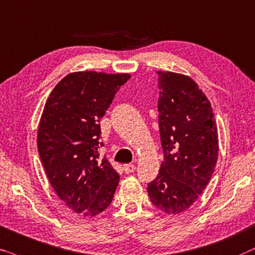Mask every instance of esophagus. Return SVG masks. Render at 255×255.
Returning <instances> with one entry per match:
<instances>
[{
  "label": "esophagus",
  "instance_id": "1",
  "mask_svg": "<svg viewBox=\"0 0 255 255\" xmlns=\"http://www.w3.org/2000/svg\"><path fill=\"white\" fill-rule=\"evenodd\" d=\"M136 167H135L134 164H131V163H127V164H124V171L126 174H130V172H133Z\"/></svg>",
  "mask_w": 255,
  "mask_h": 255
}]
</instances>
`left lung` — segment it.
Returning <instances> with one entry per match:
<instances>
[{"mask_svg":"<svg viewBox=\"0 0 255 255\" xmlns=\"http://www.w3.org/2000/svg\"><path fill=\"white\" fill-rule=\"evenodd\" d=\"M157 73L164 159L147 191L158 210L179 215L197 201L212 177L218 158V133L211 104L196 81L170 71Z\"/></svg>","mask_w":255,"mask_h":255,"instance_id":"left-lung-1","label":"left lung"}]
</instances>
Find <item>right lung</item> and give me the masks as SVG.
Listing matches in <instances>:
<instances>
[{
    "mask_svg": "<svg viewBox=\"0 0 255 255\" xmlns=\"http://www.w3.org/2000/svg\"><path fill=\"white\" fill-rule=\"evenodd\" d=\"M129 73L80 71L64 77L47 98L37 145L57 196L71 210L94 217L113 201L120 176L99 158L100 120Z\"/></svg>",
    "mask_w": 255,
    "mask_h": 255,
    "instance_id": "1",
    "label": "right lung"
}]
</instances>
